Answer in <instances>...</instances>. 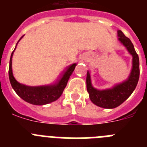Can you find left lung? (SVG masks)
Listing matches in <instances>:
<instances>
[{
    "label": "left lung",
    "instance_id": "1",
    "mask_svg": "<svg viewBox=\"0 0 147 147\" xmlns=\"http://www.w3.org/2000/svg\"><path fill=\"white\" fill-rule=\"evenodd\" d=\"M119 40L127 48L132 57V67L130 74L126 81L115 85L110 89L99 90L92 85L89 71L87 73V90L89 97L94 105L103 108L113 109L121 105L134 91L139 80V58L131 40L119 30L118 31Z\"/></svg>",
    "mask_w": 147,
    "mask_h": 147
}]
</instances>
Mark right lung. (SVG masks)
Wrapping results in <instances>:
<instances>
[{
  "instance_id": "right-lung-1",
  "label": "right lung",
  "mask_w": 147,
  "mask_h": 147,
  "mask_svg": "<svg viewBox=\"0 0 147 147\" xmlns=\"http://www.w3.org/2000/svg\"><path fill=\"white\" fill-rule=\"evenodd\" d=\"M23 36L20 37V41ZM18 41V42H19ZM17 43V45H18ZM15 46V49L17 47ZM11 54V58L9 61V77L11 85L15 93L24 101L28 103L34 105H44L53 102L57 100L61 96L65 88L67 85V83L70 76L72 74L73 71H74L76 64L74 63L69 67L66 68L64 73L59 80L53 85H42V86H28L24 84L20 83L15 80L12 73V57L14 51Z\"/></svg>"
}]
</instances>
